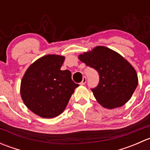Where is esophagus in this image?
I'll return each mask as SVG.
<instances>
[{"mask_svg": "<svg viewBox=\"0 0 150 150\" xmlns=\"http://www.w3.org/2000/svg\"><path fill=\"white\" fill-rule=\"evenodd\" d=\"M86 76H83V80H82V82L81 83V85H85L86 84Z\"/></svg>", "mask_w": 150, "mask_h": 150, "instance_id": "34e87169", "label": "esophagus"}]
</instances>
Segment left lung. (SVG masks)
Here are the masks:
<instances>
[{
    "label": "left lung",
    "instance_id": "obj_1",
    "mask_svg": "<svg viewBox=\"0 0 150 150\" xmlns=\"http://www.w3.org/2000/svg\"><path fill=\"white\" fill-rule=\"evenodd\" d=\"M79 59L99 73V84L91 91L101 105L113 109L131 99L138 78L134 68L120 54L107 47L97 46L80 55Z\"/></svg>",
    "mask_w": 150,
    "mask_h": 150
}]
</instances>
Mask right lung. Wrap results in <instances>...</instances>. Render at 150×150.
Wrapping results in <instances>:
<instances>
[{
    "instance_id": "right-lung-1",
    "label": "right lung",
    "mask_w": 150,
    "mask_h": 150,
    "mask_svg": "<svg viewBox=\"0 0 150 150\" xmlns=\"http://www.w3.org/2000/svg\"><path fill=\"white\" fill-rule=\"evenodd\" d=\"M64 57L48 55L29 67L21 83L20 93L29 110L45 118H52L65 109L75 88L70 71L61 70Z\"/></svg>"
}]
</instances>
